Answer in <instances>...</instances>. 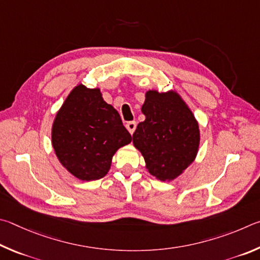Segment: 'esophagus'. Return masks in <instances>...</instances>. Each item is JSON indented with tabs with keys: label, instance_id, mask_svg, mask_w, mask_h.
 Returning <instances> with one entry per match:
<instances>
[{
	"label": "esophagus",
	"instance_id": "1",
	"mask_svg": "<svg viewBox=\"0 0 260 260\" xmlns=\"http://www.w3.org/2000/svg\"><path fill=\"white\" fill-rule=\"evenodd\" d=\"M125 126H126L127 131H129L131 135H133L135 133V130H136V126H137V123H136V121H130V122L126 123Z\"/></svg>",
	"mask_w": 260,
	"mask_h": 260
}]
</instances>
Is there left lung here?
<instances>
[{
	"mask_svg": "<svg viewBox=\"0 0 260 260\" xmlns=\"http://www.w3.org/2000/svg\"><path fill=\"white\" fill-rule=\"evenodd\" d=\"M145 121L133 135L149 174L171 181L194 162L200 146L199 123L176 91L149 90L142 106Z\"/></svg>",
	"mask_w": 260,
	"mask_h": 260,
	"instance_id": "left-lung-1",
	"label": "left lung"
}]
</instances>
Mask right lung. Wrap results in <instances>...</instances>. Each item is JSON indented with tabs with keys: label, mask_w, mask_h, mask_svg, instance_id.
Here are the masks:
<instances>
[{
	"label": "right lung",
	"mask_w": 260,
	"mask_h": 260,
	"mask_svg": "<svg viewBox=\"0 0 260 260\" xmlns=\"http://www.w3.org/2000/svg\"><path fill=\"white\" fill-rule=\"evenodd\" d=\"M120 114L103 99L99 88L76 85L54 117L51 142L59 162L77 179L107 175L113 155L131 143Z\"/></svg>",
	"instance_id": "1"
}]
</instances>
